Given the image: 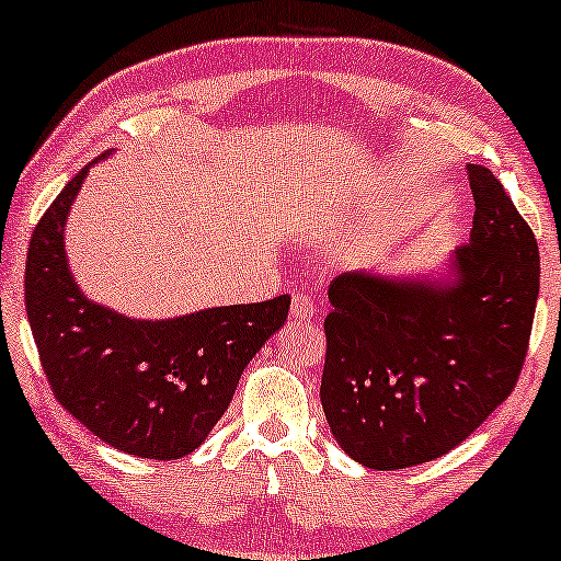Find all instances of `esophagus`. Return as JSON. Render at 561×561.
Returning a JSON list of instances; mask_svg holds the SVG:
<instances>
[{"mask_svg": "<svg viewBox=\"0 0 561 561\" xmlns=\"http://www.w3.org/2000/svg\"><path fill=\"white\" fill-rule=\"evenodd\" d=\"M290 317L296 321H311L317 317V304H313V298L309 294H304V290H298L294 294V304H290Z\"/></svg>", "mask_w": 561, "mask_h": 561, "instance_id": "obj_1", "label": "esophagus"}]
</instances>
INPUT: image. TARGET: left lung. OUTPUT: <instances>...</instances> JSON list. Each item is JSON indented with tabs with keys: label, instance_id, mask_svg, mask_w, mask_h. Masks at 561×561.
<instances>
[{
	"label": "left lung",
	"instance_id": "left-lung-1",
	"mask_svg": "<svg viewBox=\"0 0 561 561\" xmlns=\"http://www.w3.org/2000/svg\"><path fill=\"white\" fill-rule=\"evenodd\" d=\"M470 242L449 280L342 273L329 286L321 405L352 459L403 470L462 444L516 388L539 298V248L501 181L467 165Z\"/></svg>",
	"mask_w": 561,
	"mask_h": 561
}]
</instances>
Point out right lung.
Listing matches in <instances>:
<instances>
[{
  "label": "right lung",
  "mask_w": 561,
  "mask_h": 561,
  "mask_svg": "<svg viewBox=\"0 0 561 561\" xmlns=\"http://www.w3.org/2000/svg\"><path fill=\"white\" fill-rule=\"evenodd\" d=\"M89 165L37 221L25 306L53 396L91 434L145 459H179L225 416L240 375L288 319L290 296L137 321L91 304L68 271L64 225Z\"/></svg>",
  "instance_id": "add662e5"
}]
</instances>
